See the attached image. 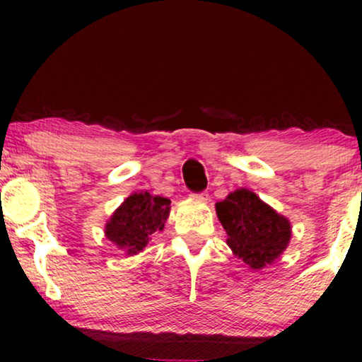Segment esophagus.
<instances>
[{
	"label": "esophagus",
	"instance_id": "esophagus-1",
	"mask_svg": "<svg viewBox=\"0 0 362 362\" xmlns=\"http://www.w3.org/2000/svg\"><path fill=\"white\" fill-rule=\"evenodd\" d=\"M194 199H199V201H209V194L207 192H199V194H192Z\"/></svg>",
	"mask_w": 362,
	"mask_h": 362
}]
</instances>
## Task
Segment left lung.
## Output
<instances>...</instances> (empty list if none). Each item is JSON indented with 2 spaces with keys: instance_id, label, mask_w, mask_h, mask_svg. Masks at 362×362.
Masks as SVG:
<instances>
[{
  "instance_id": "left-lung-1",
  "label": "left lung",
  "mask_w": 362,
  "mask_h": 362,
  "mask_svg": "<svg viewBox=\"0 0 362 362\" xmlns=\"http://www.w3.org/2000/svg\"><path fill=\"white\" fill-rule=\"evenodd\" d=\"M216 213L226 230L230 248L252 269L265 267L288 247L289 221L264 204L252 190L231 192L216 204Z\"/></svg>"
}]
</instances>
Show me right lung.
I'll use <instances>...</instances> for the list:
<instances>
[{
  "instance_id": "add662e5",
  "label": "right lung",
  "mask_w": 362,
  "mask_h": 362,
  "mask_svg": "<svg viewBox=\"0 0 362 362\" xmlns=\"http://www.w3.org/2000/svg\"><path fill=\"white\" fill-rule=\"evenodd\" d=\"M170 214V199L149 192L129 195L105 226L112 243L134 255L146 247L155 231H161Z\"/></svg>"
}]
</instances>
